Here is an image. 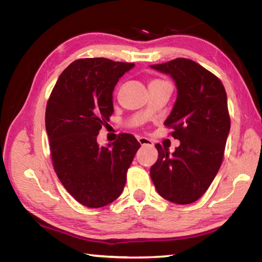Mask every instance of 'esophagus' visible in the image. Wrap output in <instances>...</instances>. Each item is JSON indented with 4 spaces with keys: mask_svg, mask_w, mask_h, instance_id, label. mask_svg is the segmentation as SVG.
I'll use <instances>...</instances> for the list:
<instances>
[{
    "mask_svg": "<svg viewBox=\"0 0 262 262\" xmlns=\"http://www.w3.org/2000/svg\"><path fill=\"white\" fill-rule=\"evenodd\" d=\"M137 141H139V143L141 145H149V147H152L154 145V142L151 140L147 139V137H139Z\"/></svg>",
    "mask_w": 262,
    "mask_h": 262,
    "instance_id": "obj_1",
    "label": "esophagus"
}]
</instances>
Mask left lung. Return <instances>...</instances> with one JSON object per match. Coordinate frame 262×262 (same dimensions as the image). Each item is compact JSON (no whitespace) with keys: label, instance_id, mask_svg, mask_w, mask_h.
I'll use <instances>...</instances> for the list:
<instances>
[{"label":"left lung","instance_id":"obj_1","mask_svg":"<svg viewBox=\"0 0 262 262\" xmlns=\"http://www.w3.org/2000/svg\"><path fill=\"white\" fill-rule=\"evenodd\" d=\"M150 67L176 82L177 100L164 125L180 141L172 155L155 145L158 159L150 176L161 196L188 205L206 193L223 161L230 132L227 92L219 77L192 60L178 57Z\"/></svg>","mask_w":262,"mask_h":262}]
</instances>
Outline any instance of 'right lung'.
Returning a JSON list of instances; mask_svg holds the SVG:
<instances>
[{"instance_id": "obj_1", "label": "right lung", "mask_w": 262, "mask_h": 262, "mask_svg": "<svg viewBox=\"0 0 262 262\" xmlns=\"http://www.w3.org/2000/svg\"><path fill=\"white\" fill-rule=\"evenodd\" d=\"M134 66L105 57L76 60L60 75L48 99L45 123L54 171L75 200L89 208L120 196L141 147L132 134H120L107 147L97 143L113 113L114 86Z\"/></svg>"}]
</instances>
